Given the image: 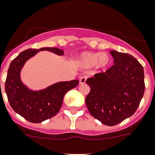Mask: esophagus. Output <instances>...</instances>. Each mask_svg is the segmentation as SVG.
I'll return each mask as SVG.
<instances>
[{"label":"esophagus","mask_w":155,"mask_h":155,"mask_svg":"<svg viewBox=\"0 0 155 155\" xmlns=\"http://www.w3.org/2000/svg\"><path fill=\"white\" fill-rule=\"evenodd\" d=\"M85 81H86V76H82V77L80 78V84H81V85L85 84Z\"/></svg>","instance_id":"esophagus-1"}]
</instances>
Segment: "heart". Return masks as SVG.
I'll list each match as a JSON object with an SVG mask.
<instances>
[{
    "mask_svg": "<svg viewBox=\"0 0 155 155\" xmlns=\"http://www.w3.org/2000/svg\"><path fill=\"white\" fill-rule=\"evenodd\" d=\"M80 61L85 68H91L96 64L97 69L101 70L108 66L111 62V58L107 53H90L85 52L81 55Z\"/></svg>",
    "mask_w": 155,
    "mask_h": 155,
    "instance_id": "heart-1",
    "label": "heart"
}]
</instances>
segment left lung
Instances as JSON below:
<instances>
[{"label":"left lung","mask_w":155,"mask_h":155,"mask_svg":"<svg viewBox=\"0 0 155 155\" xmlns=\"http://www.w3.org/2000/svg\"><path fill=\"white\" fill-rule=\"evenodd\" d=\"M114 64L86 80L91 91L85 97L90 113L101 123L115 126L138 109L144 93V73L132 55L111 50Z\"/></svg>","instance_id":"8db88e82"}]
</instances>
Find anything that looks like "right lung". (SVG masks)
I'll return each mask as SVG.
<instances>
[{
  "label": "right lung",
  "mask_w": 155,
  "mask_h": 155,
  "mask_svg": "<svg viewBox=\"0 0 155 155\" xmlns=\"http://www.w3.org/2000/svg\"><path fill=\"white\" fill-rule=\"evenodd\" d=\"M53 52L58 55L64 51L58 48H29L19 54L12 61L7 71L5 90L7 99L15 112L30 123H42L55 116L62 106L64 96L79 84L78 80L61 81L40 91H32L21 82L20 78L21 68L27 60L39 51Z\"/></svg>",
  "instance_id": "1"
}]
</instances>
